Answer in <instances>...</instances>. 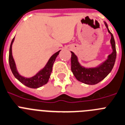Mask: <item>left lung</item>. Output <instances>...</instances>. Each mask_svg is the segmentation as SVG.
Listing matches in <instances>:
<instances>
[{
    "mask_svg": "<svg viewBox=\"0 0 125 125\" xmlns=\"http://www.w3.org/2000/svg\"><path fill=\"white\" fill-rule=\"evenodd\" d=\"M108 32L111 34L110 43L112 48V53L108 56L107 59L96 67H85L81 65L79 62L77 56L71 52V70L77 80L88 85H94L99 83L112 70L116 57V44L113 34L110 32L108 24L104 22Z\"/></svg>",
    "mask_w": 125,
    "mask_h": 125,
    "instance_id": "obj_1",
    "label": "left lung"
}]
</instances>
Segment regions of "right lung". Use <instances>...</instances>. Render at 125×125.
I'll return each mask as SVG.
<instances>
[{"instance_id":"right-lung-1","label":"right lung","mask_w":125,"mask_h":125,"mask_svg":"<svg viewBox=\"0 0 125 125\" xmlns=\"http://www.w3.org/2000/svg\"><path fill=\"white\" fill-rule=\"evenodd\" d=\"M14 41V38L12 39L11 43H10V49H9V65H10V70H11L13 75L19 82L30 88L37 89L45 85L48 82L50 76L52 73L53 65L55 59L59 54L60 50L56 52L55 53L52 55L48 60V61L47 62L45 66L43 69H41L38 72H37L34 75L31 77H25L21 75L18 72L16 63H15L14 60L13 58L12 53V46Z\"/></svg>"}]
</instances>
